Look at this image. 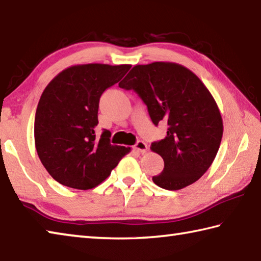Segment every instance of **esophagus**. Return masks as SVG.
<instances>
[{"label":"esophagus","mask_w":261,"mask_h":261,"mask_svg":"<svg viewBox=\"0 0 261 261\" xmlns=\"http://www.w3.org/2000/svg\"><path fill=\"white\" fill-rule=\"evenodd\" d=\"M134 148H135V150H137L138 152H145L147 150V145L144 141H138L137 144L134 146Z\"/></svg>","instance_id":"esophagus-1"}]
</instances>
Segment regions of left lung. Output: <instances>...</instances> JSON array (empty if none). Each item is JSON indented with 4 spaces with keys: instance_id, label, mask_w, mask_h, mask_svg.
<instances>
[{
    "instance_id": "left-lung-1",
    "label": "left lung",
    "mask_w": 261,
    "mask_h": 261,
    "mask_svg": "<svg viewBox=\"0 0 261 261\" xmlns=\"http://www.w3.org/2000/svg\"><path fill=\"white\" fill-rule=\"evenodd\" d=\"M119 86L139 95L152 123L167 124L166 137L150 147L164 160L155 185L174 191L198 181L223 137L221 112L202 81L181 64L152 62L135 65Z\"/></svg>"
}]
</instances>
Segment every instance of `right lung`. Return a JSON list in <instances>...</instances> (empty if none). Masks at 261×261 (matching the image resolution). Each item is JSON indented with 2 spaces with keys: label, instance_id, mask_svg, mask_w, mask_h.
Masks as SVG:
<instances>
[{
  "label": "right lung",
  "instance_id": "add662e5",
  "mask_svg": "<svg viewBox=\"0 0 261 261\" xmlns=\"http://www.w3.org/2000/svg\"><path fill=\"white\" fill-rule=\"evenodd\" d=\"M130 64H79L66 68L40 96L35 115V146L55 181L88 190L109 177L130 147L111 145V134L98 138L99 98L123 78Z\"/></svg>",
  "mask_w": 261,
  "mask_h": 261
}]
</instances>
